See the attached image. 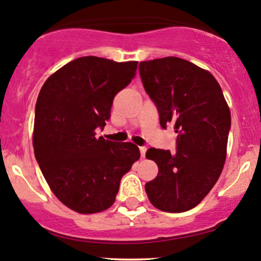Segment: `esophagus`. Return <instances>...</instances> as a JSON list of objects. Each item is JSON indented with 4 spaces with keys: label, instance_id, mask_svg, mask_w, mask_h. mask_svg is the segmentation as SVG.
Masks as SVG:
<instances>
[{
    "label": "esophagus",
    "instance_id": "obj_1",
    "mask_svg": "<svg viewBox=\"0 0 261 261\" xmlns=\"http://www.w3.org/2000/svg\"><path fill=\"white\" fill-rule=\"evenodd\" d=\"M146 151H147V148H146V147H140V153H141V157H142V158H145Z\"/></svg>",
    "mask_w": 261,
    "mask_h": 261
}]
</instances>
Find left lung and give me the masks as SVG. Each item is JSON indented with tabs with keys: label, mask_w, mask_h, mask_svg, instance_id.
<instances>
[{
	"label": "left lung",
	"mask_w": 261,
	"mask_h": 261,
	"mask_svg": "<svg viewBox=\"0 0 261 261\" xmlns=\"http://www.w3.org/2000/svg\"><path fill=\"white\" fill-rule=\"evenodd\" d=\"M140 76L154 101L161 126L173 125L176 152L151 147L148 160L158 175L146 182L148 200L164 212H185L199 205L222 173L230 112L220 85L207 70L168 56L140 62Z\"/></svg>",
	"instance_id": "left-lung-1"
}]
</instances>
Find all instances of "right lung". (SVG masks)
<instances>
[{
  "label": "right lung",
  "mask_w": 261,
  "mask_h": 261,
  "mask_svg": "<svg viewBox=\"0 0 261 261\" xmlns=\"http://www.w3.org/2000/svg\"><path fill=\"white\" fill-rule=\"evenodd\" d=\"M136 68L137 61L83 56L53 73L38 95L35 158L55 196L79 214L109 208L122 175L140 158L134 143L95 137V128L109 120L114 97Z\"/></svg>",
  "instance_id": "1"
}]
</instances>
